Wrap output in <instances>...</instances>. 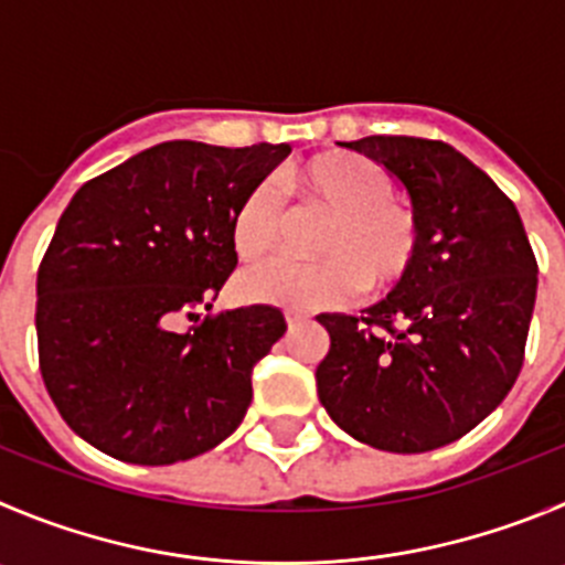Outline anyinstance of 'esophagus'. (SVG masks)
<instances>
[{"instance_id": "obj_1", "label": "esophagus", "mask_w": 565, "mask_h": 565, "mask_svg": "<svg viewBox=\"0 0 565 565\" xmlns=\"http://www.w3.org/2000/svg\"><path fill=\"white\" fill-rule=\"evenodd\" d=\"M303 320H307V318H303V315L287 312V326H289V329H292V326H298V323H303Z\"/></svg>"}]
</instances>
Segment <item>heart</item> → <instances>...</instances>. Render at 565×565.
I'll return each mask as SVG.
<instances>
[{"mask_svg": "<svg viewBox=\"0 0 565 565\" xmlns=\"http://www.w3.org/2000/svg\"><path fill=\"white\" fill-rule=\"evenodd\" d=\"M303 203L323 205L331 220L320 231V258H270L239 276L245 298L289 309H334L362 289H387L413 267L420 245L418 220L395 203V183L382 163L360 152H323L292 172ZM281 200L270 183H256L231 220L239 258H262L281 236Z\"/></svg>", "mask_w": 565, "mask_h": 565, "instance_id": "b5f03b06", "label": "heart"}]
</instances>
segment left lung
I'll return each instance as SVG.
<instances>
[{"instance_id":"obj_1","label":"left lung","mask_w":565,"mask_h":565,"mask_svg":"<svg viewBox=\"0 0 565 565\" xmlns=\"http://www.w3.org/2000/svg\"><path fill=\"white\" fill-rule=\"evenodd\" d=\"M402 181L420 228L407 276L365 318L320 315L318 395L342 431L420 455L460 440L519 379L537 265L513 200L446 141H340Z\"/></svg>"}]
</instances>
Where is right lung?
Here are the masks:
<instances>
[{
  "label": "right lung",
  "instance_id": "1",
  "mask_svg": "<svg viewBox=\"0 0 565 565\" xmlns=\"http://www.w3.org/2000/svg\"><path fill=\"white\" fill-rule=\"evenodd\" d=\"M287 156L289 145L163 141L66 205L35 284L39 362L61 418L94 449L172 466L242 424L284 315L242 307L183 334L172 323L228 281L236 205Z\"/></svg>",
  "mask_w": 565,
  "mask_h": 565
}]
</instances>
